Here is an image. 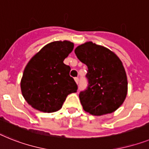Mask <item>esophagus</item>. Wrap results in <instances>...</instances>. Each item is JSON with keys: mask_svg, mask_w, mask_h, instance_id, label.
I'll return each mask as SVG.
<instances>
[{"mask_svg": "<svg viewBox=\"0 0 149 149\" xmlns=\"http://www.w3.org/2000/svg\"><path fill=\"white\" fill-rule=\"evenodd\" d=\"M74 80H75V82H77V84H78V83H79V79L78 77H76V78H74Z\"/></svg>", "mask_w": 149, "mask_h": 149, "instance_id": "34e87169", "label": "esophagus"}]
</instances>
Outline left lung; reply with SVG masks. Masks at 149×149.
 <instances>
[{"instance_id": "8db88e82", "label": "left lung", "mask_w": 149, "mask_h": 149, "mask_svg": "<svg viewBox=\"0 0 149 149\" xmlns=\"http://www.w3.org/2000/svg\"><path fill=\"white\" fill-rule=\"evenodd\" d=\"M78 59L88 67V87L79 93L85 111L102 116L115 111L127 95V77L123 63L113 51L88 42L75 49Z\"/></svg>"}]
</instances>
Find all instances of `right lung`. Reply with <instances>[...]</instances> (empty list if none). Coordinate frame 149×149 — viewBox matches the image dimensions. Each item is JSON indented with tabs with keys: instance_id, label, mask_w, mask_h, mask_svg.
<instances>
[{
	"instance_id": "add662e5",
	"label": "right lung",
	"mask_w": 149,
	"mask_h": 149,
	"mask_svg": "<svg viewBox=\"0 0 149 149\" xmlns=\"http://www.w3.org/2000/svg\"><path fill=\"white\" fill-rule=\"evenodd\" d=\"M69 41L46 45L29 61L21 79L22 96L38 111L52 113L60 110L77 85L70 76V67L63 61L73 49Z\"/></svg>"
}]
</instances>
